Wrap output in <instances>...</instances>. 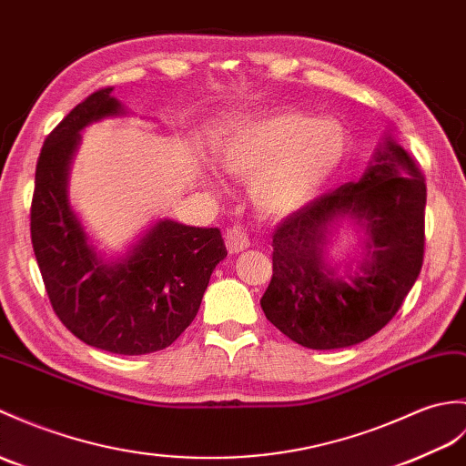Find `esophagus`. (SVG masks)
Masks as SVG:
<instances>
[{
  "label": "esophagus",
  "instance_id": "obj_1",
  "mask_svg": "<svg viewBox=\"0 0 466 466\" xmlns=\"http://www.w3.org/2000/svg\"><path fill=\"white\" fill-rule=\"evenodd\" d=\"M224 240H226V248H228L230 254L242 252V250H246L248 246H250V240H248V234L242 228H238V226H232V228L226 230Z\"/></svg>",
  "mask_w": 466,
  "mask_h": 466
}]
</instances>
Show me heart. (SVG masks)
Instances as JSON below:
<instances>
[{
    "instance_id": "1",
    "label": "heart",
    "mask_w": 466,
    "mask_h": 466,
    "mask_svg": "<svg viewBox=\"0 0 466 466\" xmlns=\"http://www.w3.org/2000/svg\"><path fill=\"white\" fill-rule=\"evenodd\" d=\"M350 148V131L338 118L274 111L234 127L220 148V160L232 177L252 180V200L259 212L284 218L331 187Z\"/></svg>"
}]
</instances>
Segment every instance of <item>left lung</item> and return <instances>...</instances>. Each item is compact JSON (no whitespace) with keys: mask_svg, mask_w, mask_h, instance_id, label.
I'll list each match as a JSON object with an SVG mask.
<instances>
[{"mask_svg":"<svg viewBox=\"0 0 466 466\" xmlns=\"http://www.w3.org/2000/svg\"><path fill=\"white\" fill-rule=\"evenodd\" d=\"M427 184L415 157L387 140L360 182L323 192L286 216L272 238V279L259 299L266 318L309 350L370 339L403 306L423 266ZM351 215L370 234L353 277L322 264L327 226Z\"/></svg>","mask_w":466,"mask_h":466,"instance_id":"8db88e82","label":"left lung"}]
</instances>
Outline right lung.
<instances>
[{
	"instance_id": "obj_1",
	"label": "right lung",
	"mask_w": 466,
	"mask_h": 466,
	"mask_svg": "<svg viewBox=\"0 0 466 466\" xmlns=\"http://www.w3.org/2000/svg\"><path fill=\"white\" fill-rule=\"evenodd\" d=\"M111 86L91 93L47 135L35 167L31 244L53 311L75 338L118 355L168 348L197 318L212 269L226 258L218 228L158 222L123 262L105 264L67 202L79 131L121 113Z\"/></svg>"
}]
</instances>
